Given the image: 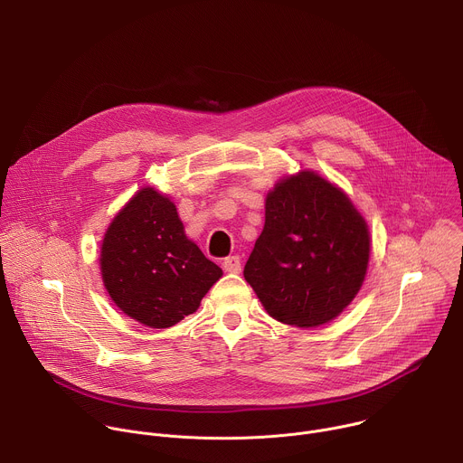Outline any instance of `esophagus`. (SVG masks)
Instances as JSON below:
<instances>
[{
  "mask_svg": "<svg viewBox=\"0 0 463 463\" xmlns=\"http://www.w3.org/2000/svg\"><path fill=\"white\" fill-rule=\"evenodd\" d=\"M223 269L227 271V273H240L241 271V260H240V256H227L225 260H223Z\"/></svg>",
  "mask_w": 463,
  "mask_h": 463,
  "instance_id": "obj_1",
  "label": "esophagus"
}]
</instances>
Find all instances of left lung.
<instances>
[{
    "label": "left lung",
    "mask_w": 463,
    "mask_h": 463,
    "mask_svg": "<svg viewBox=\"0 0 463 463\" xmlns=\"http://www.w3.org/2000/svg\"><path fill=\"white\" fill-rule=\"evenodd\" d=\"M368 258V225L350 197L304 170L268 194L266 223L243 277L273 318L315 327L355 298Z\"/></svg>",
    "instance_id": "left-lung-1"
}]
</instances>
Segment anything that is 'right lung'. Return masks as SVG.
<instances>
[{
  "mask_svg": "<svg viewBox=\"0 0 463 463\" xmlns=\"http://www.w3.org/2000/svg\"><path fill=\"white\" fill-rule=\"evenodd\" d=\"M100 273L120 311L157 329L194 313L223 275L186 238L175 205L150 186L131 197L109 223Z\"/></svg>",
  "mask_w": 463,
  "mask_h": 463,
  "instance_id": "obj_1",
  "label": "right lung"
}]
</instances>
